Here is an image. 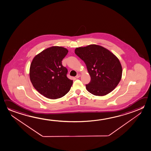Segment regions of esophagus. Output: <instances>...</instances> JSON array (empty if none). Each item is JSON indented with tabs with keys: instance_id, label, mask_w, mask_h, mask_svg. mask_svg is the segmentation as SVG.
Here are the masks:
<instances>
[{
	"instance_id": "obj_1",
	"label": "esophagus",
	"mask_w": 151,
	"mask_h": 151,
	"mask_svg": "<svg viewBox=\"0 0 151 151\" xmlns=\"http://www.w3.org/2000/svg\"><path fill=\"white\" fill-rule=\"evenodd\" d=\"M80 76H81V75H80V74H79V73H78V74H77V76H76V78L78 79V78H79V77H80Z\"/></svg>"
}]
</instances>
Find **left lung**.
<instances>
[{
	"instance_id": "obj_1",
	"label": "left lung",
	"mask_w": 151,
	"mask_h": 151,
	"mask_svg": "<svg viewBox=\"0 0 151 151\" xmlns=\"http://www.w3.org/2000/svg\"><path fill=\"white\" fill-rule=\"evenodd\" d=\"M75 53L86 65L91 81L86 89L94 96H103L116 87L122 78L119 59L102 46L90 45L75 49Z\"/></svg>"
}]
</instances>
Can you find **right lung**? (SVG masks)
Listing matches in <instances>:
<instances>
[{"instance_id":"right-lung-1","label":"right lung","mask_w":151,"mask_h":151,"mask_svg":"<svg viewBox=\"0 0 151 151\" xmlns=\"http://www.w3.org/2000/svg\"><path fill=\"white\" fill-rule=\"evenodd\" d=\"M66 48L53 46L34 57L30 67L31 83L37 91L46 98L57 99L70 91L73 80L68 78V70L62 65L67 55Z\"/></svg>"}]
</instances>
